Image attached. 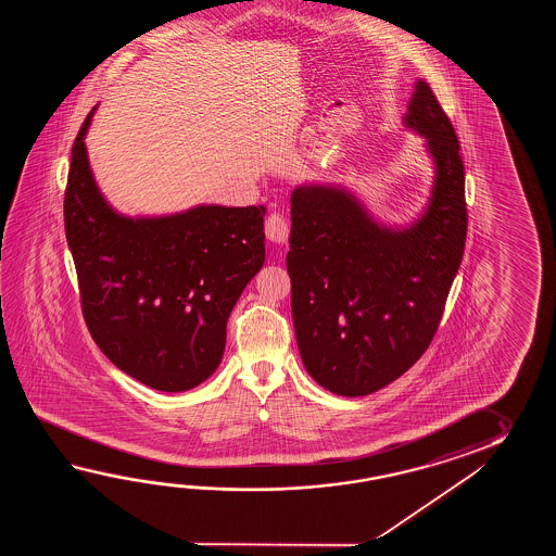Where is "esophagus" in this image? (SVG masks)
<instances>
[{"label":"esophagus","mask_w":556,"mask_h":556,"mask_svg":"<svg viewBox=\"0 0 556 556\" xmlns=\"http://www.w3.org/2000/svg\"><path fill=\"white\" fill-rule=\"evenodd\" d=\"M264 232H266V237L270 238L273 242L282 244V242H286L288 237H290V223H288V218H286L280 211H274V213L266 216Z\"/></svg>","instance_id":"1"}]
</instances>
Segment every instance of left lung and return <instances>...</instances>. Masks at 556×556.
<instances>
[{
    "label": "left lung",
    "mask_w": 556,
    "mask_h": 556,
    "mask_svg": "<svg viewBox=\"0 0 556 556\" xmlns=\"http://www.w3.org/2000/svg\"><path fill=\"white\" fill-rule=\"evenodd\" d=\"M405 125L426 137L438 166L412 228H381L345 190L292 192L286 264L295 342L307 374L345 397L386 388L426 354L465 252L459 139L426 81L415 85Z\"/></svg>",
    "instance_id": "1"
}]
</instances>
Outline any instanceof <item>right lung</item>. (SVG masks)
Returning <instances> with one entry per match:
<instances>
[{"instance_id": "obj_1", "label": "right lung", "mask_w": 556, "mask_h": 556, "mask_svg": "<svg viewBox=\"0 0 556 556\" xmlns=\"http://www.w3.org/2000/svg\"><path fill=\"white\" fill-rule=\"evenodd\" d=\"M93 111L73 142L63 201L85 324L130 378L159 391L197 388L220 364L228 316L264 264L266 208L121 216L101 197L87 161Z\"/></svg>"}]
</instances>
